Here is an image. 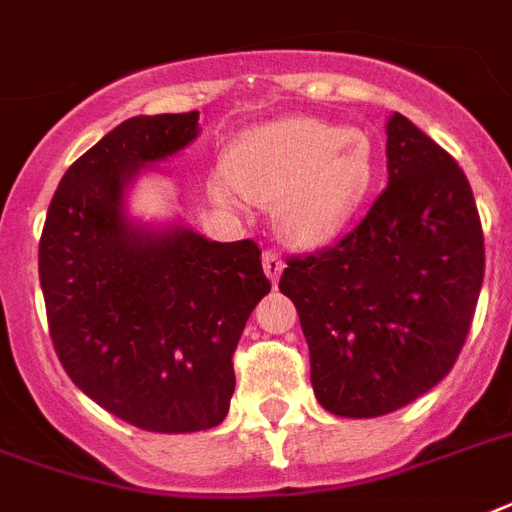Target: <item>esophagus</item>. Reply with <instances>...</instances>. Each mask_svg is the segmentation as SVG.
I'll use <instances>...</instances> for the list:
<instances>
[{
	"mask_svg": "<svg viewBox=\"0 0 512 512\" xmlns=\"http://www.w3.org/2000/svg\"><path fill=\"white\" fill-rule=\"evenodd\" d=\"M263 270L265 276L276 284L278 276H281V270H284V260H281V255L278 252H273V249H265L263 252Z\"/></svg>",
	"mask_w": 512,
	"mask_h": 512,
	"instance_id": "obj_1",
	"label": "esophagus"
}]
</instances>
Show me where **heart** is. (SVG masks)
Masks as SVG:
<instances>
[{"label":"heart","mask_w":512,"mask_h":512,"mask_svg":"<svg viewBox=\"0 0 512 512\" xmlns=\"http://www.w3.org/2000/svg\"><path fill=\"white\" fill-rule=\"evenodd\" d=\"M376 184L368 136L318 118H281L236 139L226 170L213 176L218 205L244 197L278 202V226L292 242L318 247L347 231Z\"/></svg>","instance_id":"b5f03b06"}]
</instances>
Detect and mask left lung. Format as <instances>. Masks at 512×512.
<instances>
[{"label": "left lung", "instance_id": "8db88e82", "mask_svg": "<svg viewBox=\"0 0 512 512\" xmlns=\"http://www.w3.org/2000/svg\"><path fill=\"white\" fill-rule=\"evenodd\" d=\"M389 186L334 247L289 257L278 289L310 347L328 413L376 418L434 389L458 360L484 281V231L458 162L394 112Z\"/></svg>", "mask_w": 512, "mask_h": 512}]
</instances>
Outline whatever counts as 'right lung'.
<instances>
[{
	"instance_id": "right-lung-1",
	"label": "right lung",
	"mask_w": 512,
	"mask_h": 512,
	"mask_svg": "<svg viewBox=\"0 0 512 512\" xmlns=\"http://www.w3.org/2000/svg\"><path fill=\"white\" fill-rule=\"evenodd\" d=\"M199 112L136 115L62 176L39 242L49 336L73 384L120 421L157 434L218 426L234 357L270 281L255 242L139 226L126 191L199 134Z\"/></svg>"
}]
</instances>
